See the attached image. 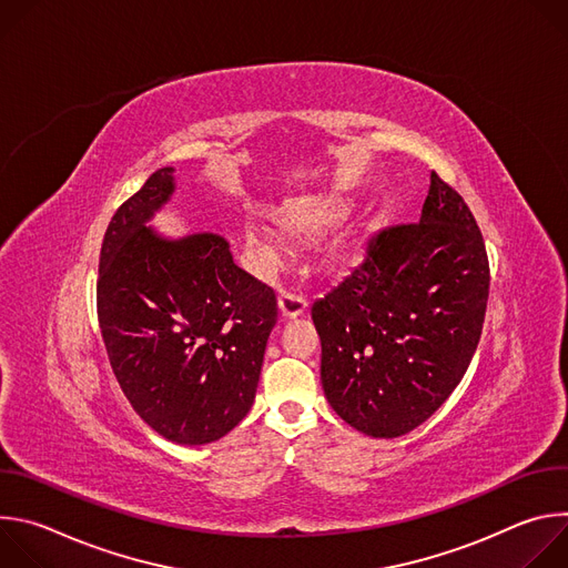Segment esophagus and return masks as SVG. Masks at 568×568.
<instances>
[{
  "instance_id": "1",
  "label": "esophagus",
  "mask_w": 568,
  "mask_h": 568,
  "mask_svg": "<svg viewBox=\"0 0 568 568\" xmlns=\"http://www.w3.org/2000/svg\"><path fill=\"white\" fill-rule=\"evenodd\" d=\"M307 307V301L303 294L294 292V290H281L278 292V310H281V316L285 318H296L305 312Z\"/></svg>"
}]
</instances>
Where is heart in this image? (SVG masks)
<instances>
[{"instance_id": "1", "label": "heart", "mask_w": 568, "mask_h": 568, "mask_svg": "<svg viewBox=\"0 0 568 568\" xmlns=\"http://www.w3.org/2000/svg\"><path fill=\"white\" fill-rule=\"evenodd\" d=\"M348 215V206L342 202L296 206L278 213L276 222L281 231L296 240H312L335 229ZM245 247L258 270H272L283 258V242L274 226L263 220H247L245 224Z\"/></svg>"}]
</instances>
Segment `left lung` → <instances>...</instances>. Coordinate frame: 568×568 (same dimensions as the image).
<instances>
[{"mask_svg":"<svg viewBox=\"0 0 568 568\" xmlns=\"http://www.w3.org/2000/svg\"><path fill=\"white\" fill-rule=\"evenodd\" d=\"M488 294L480 229L432 173L420 220L371 235L362 265L312 305L321 384L337 416L373 438L423 425L463 379Z\"/></svg>","mask_w":568,"mask_h":568,"instance_id":"left-lung-1","label":"left lung"}]
</instances>
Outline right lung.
Returning a JSON list of instances; mask_svg holds the SVG:
<instances>
[{"mask_svg":"<svg viewBox=\"0 0 568 568\" xmlns=\"http://www.w3.org/2000/svg\"><path fill=\"white\" fill-rule=\"evenodd\" d=\"M154 171L114 213L101 247L97 307L112 371L159 436L206 445L252 409L274 292L242 272L215 233L161 237L145 222L175 191Z\"/></svg>","mask_w":568,"mask_h":568,"instance_id":"right-lung-1","label":"right lung"}]
</instances>
